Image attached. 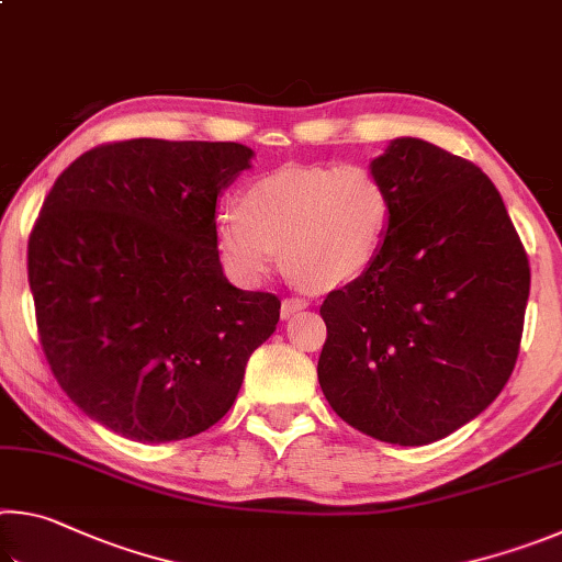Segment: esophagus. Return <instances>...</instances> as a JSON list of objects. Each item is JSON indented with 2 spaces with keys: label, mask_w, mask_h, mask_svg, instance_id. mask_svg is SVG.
<instances>
[{
  "label": "esophagus",
  "mask_w": 562,
  "mask_h": 562,
  "mask_svg": "<svg viewBox=\"0 0 562 562\" xmlns=\"http://www.w3.org/2000/svg\"><path fill=\"white\" fill-rule=\"evenodd\" d=\"M307 300H304V297H284L282 300V317L284 319H290L292 315H294V312H300V310H304V307H307Z\"/></svg>",
  "instance_id": "obj_1"
}]
</instances>
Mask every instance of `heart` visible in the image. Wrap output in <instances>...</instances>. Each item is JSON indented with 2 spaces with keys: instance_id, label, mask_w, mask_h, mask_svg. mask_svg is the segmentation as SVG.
Instances as JSON below:
<instances>
[{
  "instance_id": "b5f03b06",
  "label": "heart",
  "mask_w": 562,
  "mask_h": 562,
  "mask_svg": "<svg viewBox=\"0 0 562 562\" xmlns=\"http://www.w3.org/2000/svg\"><path fill=\"white\" fill-rule=\"evenodd\" d=\"M392 193L361 164L290 166L240 193V211L215 217L227 268L258 282L282 262L312 288H339L364 274L392 225Z\"/></svg>"
}]
</instances>
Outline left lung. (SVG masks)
<instances>
[{
	"label": "left lung",
	"instance_id": "1",
	"mask_svg": "<svg viewBox=\"0 0 562 562\" xmlns=\"http://www.w3.org/2000/svg\"><path fill=\"white\" fill-rule=\"evenodd\" d=\"M372 168L392 193V225L372 268L322 302L317 376L357 431L424 446L506 386L530 265L501 193L471 160L396 138Z\"/></svg>",
	"mask_w": 562,
	"mask_h": 562
}]
</instances>
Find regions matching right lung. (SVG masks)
Listing matches in <instances>:
<instances>
[{"mask_svg":"<svg viewBox=\"0 0 562 562\" xmlns=\"http://www.w3.org/2000/svg\"><path fill=\"white\" fill-rule=\"evenodd\" d=\"M240 144L133 138L56 178L30 235L36 329L66 396L131 441L195 436L231 412L280 297L225 280L215 207Z\"/></svg>","mask_w":562,"mask_h":562,"instance_id":"add662e5","label":"right lung"}]
</instances>
